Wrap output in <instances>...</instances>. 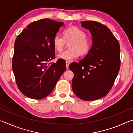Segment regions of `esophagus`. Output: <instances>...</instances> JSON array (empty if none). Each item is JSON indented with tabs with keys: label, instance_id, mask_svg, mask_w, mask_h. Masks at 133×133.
I'll use <instances>...</instances> for the list:
<instances>
[{
	"label": "esophagus",
	"instance_id": "esophagus-1",
	"mask_svg": "<svg viewBox=\"0 0 133 133\" xmlns=\"http://www.w3.org/2000/svg\"><path fill=\"white\" fill-rule=\"evenodd\" d=\"M69 62H66V68L68 69L69 68Z\"/></svg>",
	"mask_w": 133,
	"mask_h": 133
}]
</instances>
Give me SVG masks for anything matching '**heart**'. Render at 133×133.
<instances>
[{"label":"heart","mask_w":133,"mask_h":133,"mask_svg":"<svg viewBox=\"0 0 133 133\" xmlns=\"http://www.w3.org/2000/svg\"><path fill=\"white\" fill-rule=\"evenodd\" d=\"M64 38L60 35L56 34L53 39V44L55 49L58 51H62L65 44V41L73 40L70 44V49L59 54L58 57L66 62H71L79 56L80 54L85 55L91 48V43L86 38L84 31L79 28L71 26L63 31Z\"/></svg>","instance_id":"b5f03b06"}]
</instances>
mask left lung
I'll return each mask as SVG.
<instances>
[{
	"label": "left lung",
	"instance_id": "8db88e82",
	"mask_svg": "<svg viewBox=\"0 0 133 133\" xmlns=\"http://www.w3.org/2000/svg\"><path fill=\"white\" fill-rule=\"evenodd\" d=\"M92 37V46L84 58L73 62L72 89L78 98L95 100L106 96L112 88L120 67L118 40L107 26L95 21L81 22Z\"/></svg>",
	"mask_w": 133,
	"mask_h": 133
}]
</instances>
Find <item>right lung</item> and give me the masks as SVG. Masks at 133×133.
Wrapping results in <instances>:
<instances>
[{"instance_id":"right-lung-1","label":"right lung","mask_w":133,"mask_h":133,"mask_svg":"<svg viewBox=\"0 0 133 133\" xmlns=\"http://www.w3.org/2000/svg\"><path fill=\"white\" fill-rule=\"evenodd\" d=\"M63 22L49 19L32 22L16 39L12 69L18 88L24 96L42 99L50 94L66 70V62L55 58L53 39Z\"/></svg>"}]
</instances>
